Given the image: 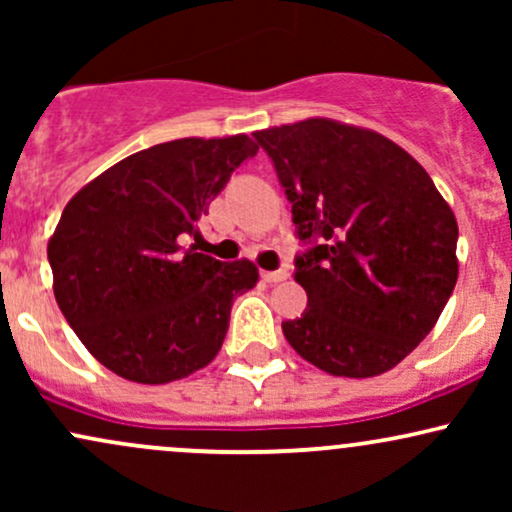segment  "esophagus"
Here are the masks:
<instances>
[{"label": "esophagus", "mask_w": 512, "mask_h": 512, "mask_svg": "<svg viewBox=\"0 0 512 512\" xmlns=\"http://www.w3.org/2000/svg\"><path fill=\"white\" fill-rule=\"evenodd\" d=\"M289 272L286 269H276V272H262V279L267 281V284H276V281H284Z\"/></svg>", "instance_id": "34e87169"}]
</instances>
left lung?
I'll list each match as a JSON object with an SVG mask.
<instances>
[{
  "mask_svg": "<svg viewBox=\"0 0 512 512\" xmlns=\"http://www.w3.org/2000/svg\"><path fill=\"white\" fill-rule=\"evenodd\" d=\"M303 250L308 308L281 322L305 361L373 378L416 349L457 281V221L431 175L378 132L303 120L255 132Z\"/></svg>",
  "mask_w": 512,
  "mask_h": 512,
  "instance_id": "left-lung-1",
  "label": "left lung"
}]
</instances>
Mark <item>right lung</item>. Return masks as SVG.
<instances>
[{
    "mask_svg": "<svg viewBox=\"0 0 512 512\" xmlns=\"http://www.w3.org/2000/svg\"><path fill=\"white\" fill-rule=\"evenodd\" d=\"M255 154L245 134L156 144L115 163L64 207L48 243L57 305L120 378L163 385L219 354L231 305L257 284V267L182 243Z\"/></svg>",
    "mask_w": 512,
    "mask_h": 512,
    "instance_id": "right-lung-1",
    "label": "right lung"
}]
</instances>
